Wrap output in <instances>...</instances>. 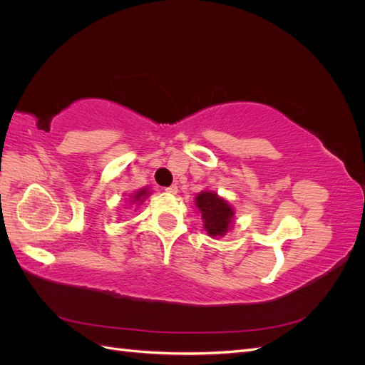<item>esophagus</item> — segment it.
Returning a JSON list of instances; mask_svg holds the SVG:
<instances>
[{
    "label": "esophagus",
    "mask_w": 365,
    "mask_h": 365,
    "mask_svg": "<svg viewBox=\"0 0 365 365\" xmlns=\"http://www.w3.org/2000/svg\"><path fill=\"white\" fill-rule=\"evenodd\" d=\"M165 192L170 193V195H176V193H178V187L170 185V187H168V189H165Z\"/></svg>",
    "instance_id": "34e87169"
}]
</instances>
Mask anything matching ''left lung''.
Masks as SVG:
<instances>
[{"mask_svg":"<svg viewBox=\"0 0 365 365\" xmlns=\"http://www.w3.org/2000/svg\"><path fill=\"white\" fill-rule=\"evenodd\" d=\"M195 207L201 213L204 230L210 237H224L233 228L236 210L213 190H202L195 197Z\"/></svg>","mask_w":365,"mask_h":365,"instance_id":"1","label":"left lung"}]
</instances>
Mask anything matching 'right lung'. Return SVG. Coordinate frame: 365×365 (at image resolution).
I'll use <instances>...</instances> for the list:
<instances>
[{"label":"right lung","instance_id":"add662e5","mask_svg":"<svg viewBox=\"0 0 365 365\" xmlns=\"http://www.w3.org/2000/svg\"><path fill=\"white\" fill-rule=\"evenodd\" d=\"M149 196H150V192L148 187H145V189H140L134 193H130L129 195V205H141Z\"/></svg>","mask_w":365,"mask_h":365}]
</instances>
